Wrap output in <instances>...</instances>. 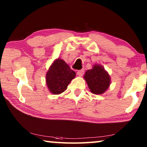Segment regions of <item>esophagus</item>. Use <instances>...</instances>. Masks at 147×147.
Here are the masks:
<instances>
[{
  "mask_svg": "<svg viewBox=\"0 0 147 147\" xmlns=\"http://www.w3.org/2000/svg\"><path fill=\"white\" fill-rule=\"evenodd\" d=\"M84 73V69H82V70H80L77 72V74H78V76H82Z\"/></svg>",
  "mask_w": 147,
  "mask_h": 147,
  "instance_id": "1",
  "label": "esophagus"
}]
</instances>
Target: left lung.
Returning <instances> with one entry per match:
<instances>
[{
    "mask_svg": "<svg viewBox=\"0 0 147 147\" xmlns=\"http://www.w3.org/2000/svg\"><path fill=\"white\" fill-rule=\"evenodd\" d=\"M91 93H104L110 85V76L100 65H94L93 68L86 72L84 76Z\"/></svg>",
    "mask_w": 147,
    "mask_h": 147,
    "instance_id": "left-lung-1",
    "label": "left lung"
}]
</instances>
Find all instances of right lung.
<instances>
[{
	"label": "right lung",
	"instance_id": "1",
	"mask_svg": "<svg viewBox=\"0 0 147 147\" xmlns=\"http://www.w3.org/2000/svg\"><path fill=\"white\" fill-rule=\"evenodd\" d=\"M76 73L61 58H58L50 67L46 74V83L49 91L59 94L66 90L69 84L75 78Z\"/></svg>",
	"mask_w": 147,
	"mask_h": 147
}]
</instances>
